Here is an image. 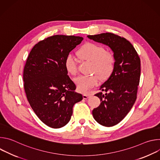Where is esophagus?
Returning a JSON list of instances; mask_svg holds the SVG:
<instances>
[{
	"label": "esophagus",
	"mask_w": 160,
	"mask_h": 160,
	"mask_svg": "<svg viewBox=\"0 0 160 160\" xmlns=\"http://www.w3.org/2000/svg\"><path fill=\"white\" fill-rule=\"evenodd\" d=\"M90 96V94H83V98L84 99H88V97Z\"/></svg>",
	"instance_id": "esophagus-1"
}]
</instances>
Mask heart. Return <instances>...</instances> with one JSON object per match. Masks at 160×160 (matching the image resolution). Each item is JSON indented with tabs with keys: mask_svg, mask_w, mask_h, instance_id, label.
Here are the masks:
<instances>
[{
	"mask_svg": "<svg viewBox=\"0 0 160 160\" xmlns=\"http://www.w3.org/2000/svg\"><path fill=\"white\" fill-rule=\"evenodd\" d=\"M80 58L85 61L93 62L92 72L98 73L102 80L108 78L115 70L116 57L113 52L106 49L101 45L87 42L78 51ZM66 70L71 75H76L78 71L77 62L75 57L68 54L64 60ZM99 82L98 75L92 76L81 75L75 79L78 90L81 92H87L90 88L97 85Z\"/></svg>",
	"mask_w": 160,
	"mask_h": 160,
	"instance_id": "1",
	"label": "heart"
}]
</instances>
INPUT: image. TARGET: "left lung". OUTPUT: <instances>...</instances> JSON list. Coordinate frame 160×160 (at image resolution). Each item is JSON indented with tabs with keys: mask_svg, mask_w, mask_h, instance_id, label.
<instances>
[{
	"mask_svg": "<svg viewBox=\"0 0 160 160\" xmlns=\"http://www.w3.org/2000/svg\"><path fill=\"white\" fill-rule=\"evenodd\" d=\"M90 39L102 43L112 49L116 57L115 70L96 94L100 105L93 109L95 120L104 127L119 123L133 106L141 77V59L130 42L111 33L88 35Z\"/></svg>",
	"mask_w": 160,
	"mask_h": 160,
	"instance_id": "left-lung-1",
	"label": "left lung"
}]
</instances>
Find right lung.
<instances>
[{"label": "right lung", "mask_w": 160, "mask_h": 160, "mask_svg": "<svg viewBox=\"0 0 160 160\" xmlns=\"http://www.w3.org/2000/svg\"><path fill=\"white\" fill-rule=\"evenodd\" d=\"M83 37L53 35L34 45L27 59L24 88L27 99L38 118L46 125L59 128L71 119L73 106L82 95L67 74L64 60Z\"/></svg>", "instance_id": "1"}]
</instances>
